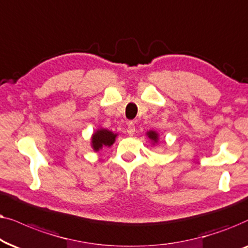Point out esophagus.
Instances as JSON below:
<instances>
[{"instance_id":"1","label":"esophagus","mask_w":248,"mask_h":248,"mask_svg":"<svg viewBox=\"0 0 248 248\" xmlns=\"http://www.w3.org/2000/svg\"><path fill=\"white\" fill-rule=\"evenodd\" d=\"M135 131H136V127H135V124L134 122H128V127H127V133L130 135V136H133L135 134Z\"/></svg>"}]
</instances>
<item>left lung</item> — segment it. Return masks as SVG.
<instances>
[{
  "label": "left lung",
  "mask_w": 248,
  "mask_h": 248,
  "mask_svg": "<svg viewBox=\"0 0 248 248\" xmlns=\"http://www.w3.org/2000/svg\"><path fill=\"white\" fill-rule=\"evenodd\" d=\"M147 135H148V137H150L152 140H154V141L157 140V134L154 133V131H150V133H148Z\"/></svg>",
  "instance_id": "left-lung-1"
}]
</instances>
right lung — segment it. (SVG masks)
I'll use <instances>...</instances> for the list:
<instances>
[{
    "label": "right lung",
    "mask_w": 248,
    "mask_h": 248,
    "mask_svg": "<svg viewBox=\"0 0 248 248\" xmlns=\"http://www.w3.org/2000/svg\"><path fill=\"white\" fill-rule=\"evenodd\" d=\"M115 136L113 133L108 131L107 129H100L93 135L92 138V143H93V147L95 151H98L103 146H111L114 143Z\"/></svg>",
    "instance_id": "right-lung-1"
}]
</instances>
